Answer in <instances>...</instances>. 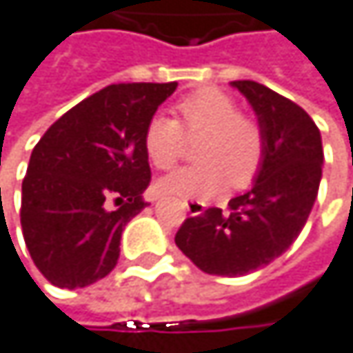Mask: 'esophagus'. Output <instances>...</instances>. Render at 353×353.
<instances>
[{"mask_svg":"<svg viewBox=\"0 0 353 353\" xmlns=\"http://www.w3.org/2000/svg\"><path fill=\"white\" fill-rule=\"evenodd\" d=\"M184 205H186L188 213H190V215H194V217H196V215H203V213H205V205H203L201 201H186Z\"/></svg>","mask_w":353,"mask_h":353,"instance_id":"34e87169","label":"esophagus"}]
</instances>
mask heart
Listing matches in <instances>:
<instances>
[{"label": "heart", "mask_w": 353, "mask_h": 353, "mask_svg": "<svg viewBox=\"0 0 353 353\" xmlns=\"http://www.w3.org/2000/svg\"><path fill=\"white\" fill-rule=\"evenodd\" d=\"M178 121L154 115L144 130V150L159 169H171L186 150V138L196 140L192 167L178 169L157 182V192L167 196H211L225 182L234 190L248 188L265 161V134L261 123L238 111V103L219 88H201L184 97Z\"/></svg>", "instance_id": "1"}]
</instances>
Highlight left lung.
<instances>
[{"label":"left lung","mask_w":353,"mask_h":353,"mask_svg":"<svg viewBox=\"0 0 353 353\" xmlns=\"http://www.w3.org/2000/svg\"><path fill=\"white\" fill-rule=\"evenodd\" d=\"M265 134V161L254 186L188 217L175 234L178 248L205 273L238 277L267 267L300 236L319 194L323 142L312 117L294 101L254 80H234Z\"/></svg>","instance_id":"8db88e82"}]
</instances>
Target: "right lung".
<instances>
[{
    "label": "right lung",
    "instance_id": "add662e5",
    "mask_svg": "<svg viewBox=\"0 0 353 353\" xmlns=\"http://www.w3.org/2000/svg\"><path fill=\"white\" fill-rule=\"evenodd\" d=\"M178 82L109 84L63 113L32 148L20 223L43 277L65 290L113 271L121 232L146 203L144 130Z\"/></svg>",
    "mask_w": 353,
    "mask_h": 353
}]
</instances>
